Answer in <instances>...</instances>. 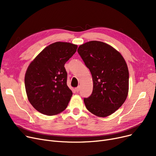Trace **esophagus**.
<instances>
[{"label":"esophagus","mask_w":156,"mask_h":156,"mask_svg":"<svg viewBox=\"0 0 156 156\" xmlns=\"http://www.w3.org/2000/svg\"><path fill=\"white\" fill-rule=\"evenodd\" d=\"M80 86H78V87L75 88V90H76V92H78L80 91Z\"/></svg>","instance_id":"34e87169"}]
</instances>
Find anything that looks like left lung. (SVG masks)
I'll return each mask as SVG.
<instances>
[{"instance_id": "left-lung-1", "label": "left lung", "mask_w": 156, "mask_h": 156, "mask_svg": "<svg viewBox=\"0 0 156 156\" xmlns=\"http://www.w3.org/2000/svg\"><path fill=\"white\" fill-rule=\"evenodd\" d=\"M78 52L93 79L92 93L83 99L86 108L95 116L107 117L126 99L129 86L127 64L115 48L99 41L81 45Z\"/></svg>"}]
</instances>
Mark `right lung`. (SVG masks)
I'll use <instances>...</instances> for the list:
<instances>
[{
    "mask_svg": "<svg viewBox=\"0 0 156 156\" xmlns=\"http://www.w3.org/2000/svg\"><path fill=\"white\" fill-rule=\"evenodd\" d=\"M77 48L71 43H53L29 65L24 85L28 101L38 112L52 116L67 108L73 92L67 85L64 64Z\"/></svg>",
    "mask_w": 156,
    "mask_h": 156,
    "instance_id": "1",
    "label": "right lung"
}]
</instances>
